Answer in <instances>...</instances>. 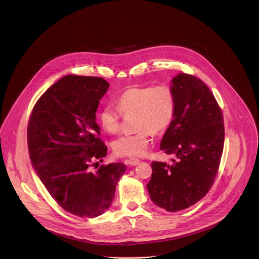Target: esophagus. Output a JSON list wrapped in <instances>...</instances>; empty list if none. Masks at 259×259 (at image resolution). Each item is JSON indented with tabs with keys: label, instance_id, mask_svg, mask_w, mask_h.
I'll list each match as a JSON object with an SVG mask.
<instances>
[{
	"label": "esophagus",
	"instance_id": "1",
	"mask_svg": "<svg viewBox=\"0 0 259 259\" xmlns=\"http://www.w3.org/2000/svg\"><path fill=\"white\" fill-rule=\"evenodd\" d=\"M141 161H140V159H138V158H128L127 159V163L130 164V165H132V166H134V165H138L139 163H140Z\"/></svg>",
	"mask_w": 259,
	"mask_h": 259
}]
</instances>
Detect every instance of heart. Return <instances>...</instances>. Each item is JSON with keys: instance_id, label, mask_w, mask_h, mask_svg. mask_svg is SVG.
<instances>
[{"instance_id": "obj_1", "label": "heart", "mask_w": 259, "mask_h": 259, "mask_svg": "<svg viewBox=\"0 0 259 259\" xmlns=\"http://www.w3.org/2000/svg\"><path fill=\"white\" fill-rule=\"evenodd\" d=\"M112 104L105 105L99 113L103 128L116 134L121 115L134 114V125L138 130L124 135L112 143L115 154L121 156H142L148 150L151 133L164 132L172 122L177 110V99L172 89L166 84L132 88L120 94Z\"/></svg>"}]
</instances>
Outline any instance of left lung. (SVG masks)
Instances as JSON below:
<instances>
[{"mask_svg":"<svg viewBox=\"0 0 259 259\" xmlns=\"http://www.w3.org/2000/svg\"><path fill=\"white\" fill-rule=\"evenodd\" d=\"M170 88L177 110L160 149L175 159L170 165L151 162L147 187L154 204L179 211L200 200L213 184L223 150L224 125L222 110L201 79L180 73L171 79Z\"/></svg>","mask_w":259,"mask_h":259,"instance_id":"obj_1","label":"left lung"}]
</instances>
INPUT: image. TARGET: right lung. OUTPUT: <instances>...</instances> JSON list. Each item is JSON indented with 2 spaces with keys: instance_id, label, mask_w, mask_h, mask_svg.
I'll return each mask as SVG.
<instances>
[{
  "instance_id": "obj_1",
  "label": "right lung",
  "mask_w": 259,
  "mask_h": 259,
  "mask_svg": "<svg viewBox=\"0 0 259 259\" xmlns=\"http://www.w3.org/2000/svg\"><path fill=\"white\" fill-rule=\"evenodd\" d=\"M109 87L102 77L65 75L38 99L29 121V154L39 181L62 208L79 218L109 209L126 170L122 162L95 172L90 167L107 155L96 111Z\"/></svg>"
}]
</instances>
